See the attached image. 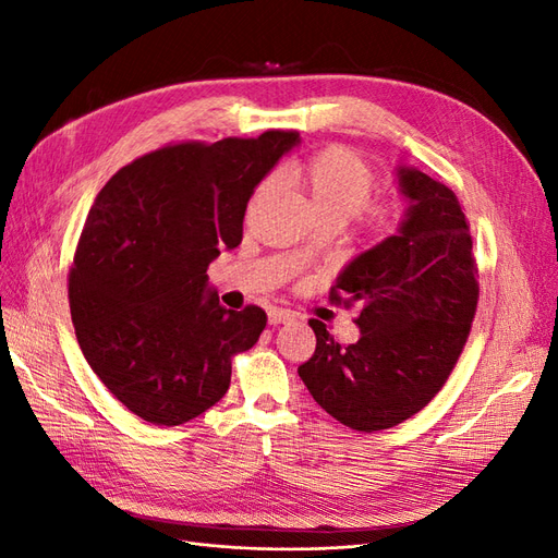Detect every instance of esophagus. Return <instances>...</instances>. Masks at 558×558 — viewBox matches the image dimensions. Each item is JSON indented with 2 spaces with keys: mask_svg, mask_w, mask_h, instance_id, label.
I'll use <instances>...</instances> for the list:
<instances>
[{
  "mask_svg": "<svg viewBox=\"0 0 558 558\" xmlns=\"http://www.w3.org/2000/svg\"><path fill=\"white\" fill-rule=\"evenodd\" d=\"M293 312L291 310H269L267 312V320L269 326H279V324H289V320H293Z\"/></svg>",
  "mask_w": 558,
  "mask_h": 558,
  "instance_id": "1",
  "label": "esophagus"
}]
</instances>
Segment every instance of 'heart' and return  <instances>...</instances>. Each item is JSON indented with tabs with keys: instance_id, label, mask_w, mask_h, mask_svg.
Returning <instances> with one entry per match:
<instances>
[{
	"instance_id": "heart-1",
	"label": "heart",
	"mask_w": 558,
	"mask_h": 558,
	"mask_svg": "<svg viewBox=\"0 0 558 558\" xmlns=\"http://www.w3.org/2000/svg\"><path fill=\"white\" fill-rule=\"evenodd\" d=\"M279 181L295 189L318 221L349 223L361 218L363 228L373 238H388L398 232L404 218V202L396 195L369 199L375 193V172L369 165L347 146H328L307 156L305 160L291 162L279 170ZM275 193V179H263L248 199V209L260 207ZM307 256V248L295 253L300 263Z\"/></svg>"
}]
</instances>
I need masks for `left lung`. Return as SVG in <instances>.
I'll list each match as a JSON object with an SVG mask.
<instances>
[{
	"instance_id": "1",
	"label": "left lung",
	"mask_w": 558,
	"mask_h": 558,
	"mask_svg": "<svg viewBox=\"0 0 558 558\" xmlns=\"http://www.w3.org/2000/svg\"><path fill=\"white\" fill-rule=\"evenodd\" d=\"M398 181L410 199L398 234L353 258L330 289L335 305L359 307V342H335L312 318L316 351L298 367L320 408L363 433L402 424L440 393L480 300L459 199L414 167H400Z\"/></svg>"
}]
</instances>
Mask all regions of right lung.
I'll list each match as a JSON object with an SVG mask.
<instances>
[{
	"mask_svg": "<svg viewBox=\"0 0 558 558\" xmlns=\"http://www.w3.org/2000/svg\"><path fill=\"white\" fill-rule=\"evenodd\" d=\"M295 142L293 130H267L167 144L95 197L70 267L72 324L93 373L148 424L179 426L214 408L232 359L265 330L260 307L218 305L207 267L240 246L253 189Z\"/></svg>",
	"mask_w": 558,
	"mask_h": 558,
	"instance_id": "obj_1",
	"label": "right lung"
}]
</instances>
